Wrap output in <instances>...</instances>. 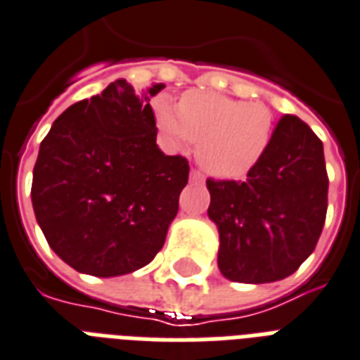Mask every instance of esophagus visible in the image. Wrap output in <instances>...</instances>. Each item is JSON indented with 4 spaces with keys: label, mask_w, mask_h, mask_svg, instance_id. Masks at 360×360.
<instances>
[{
    "label": "esophagus",
    "mask_w": 360,
    "mask_h": 360,
    "mask_svg": "<svg viewBox=\"0 0 360 360\" xmlns=\"http://www.w3.org/2000/svg\"><path fill=\"white\" fill-rule=\"evenodd\" d=\"M191 181L192 183H204V175L200 174L198 169H191Z\"/></svg>",
    "instance_id": "esophagus-1"
}]
</instances>
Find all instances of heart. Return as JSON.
<instances>
[{"label":"heart","mask_w":360,"mask_h":360,"mask_svg":"<svg viewBox=\"0 0 360 360\" xmlns=\"http://www.w3.org/2000/svg\"><path fill=\"white\" fill-rule=\"evenodd\" d=\"M153 115L168 149L181 150L198 141V162L219 179L249 174L262 160L276 131L274 113L262 101L202 90L186 92L179 105L169 96H158Z\"/></svg>","instance_id":"b5f03b06"}]
</instances>
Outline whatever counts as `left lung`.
Instances as JSON below:
<instances>
[{"label":"left lung","instance_id":"1","mask_svg":"<svg viewBox=\"0 0 360 360\" xmlns=\"http://www.w3.org/2000/svg\"><path fill=\"white\" fill-rule=\"evenodd\" d=\"M207 215L219 230L217 264L238 283L289 278L314 253L326 217L323 143L295 115L278 120L274 139L243 183L207 179Z\"/></svg>","mask_w":360,"mask_h":360}]
</instances>
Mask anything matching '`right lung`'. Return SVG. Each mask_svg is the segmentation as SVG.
<instances>
[{"instance_id": "add662e5", "label": "right lung", "mask_w": 360, "mask_h": 360, "mask_svg": "<svg viewBox=\"0 0 360 360\" xmlns=\"http://www.w3.org/2000/svg\"><path fill=\"white\" fill-rule=\"evenodd\" d=\"M126 79L77 101L41 141L32 181L37 224L65 264L96 278L139 270L155 259L179 210L188 162L156 145L149 101Z\"/></svg>"}]
</instances>
